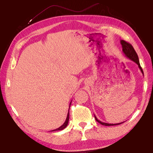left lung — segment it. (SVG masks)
Here are the masks:
<instances>
[{"label":"left lung","mask_w":153,"mask_h":153,"mask_svg":"<svg viewBox=\"0 0 153 153\" xmlns=\"http://www.w3.org/2000/svg\"><path fill=\"white\" fill-rule=\"evenodd\" d=\"M121 44L122 45V47H123V52L124 53V54L125 55V56H126L127 58H128L129 59H130L131 61L135 62L139 68V69H140V71L142 72V73L143 74V72L142 69L140 66V64L139 62V59H138V55L137 53H136L135 49L133 48V47H132V45L131 44H129L128 43H127L126 41H125L124 40H121ZM94 117L96 121L97 122H98L99 123H100L101 124L103 125V126H115V125H118L120 124H122L124 122L122 123H116V124H110V123H103V122H101L100 120H98V119L96 118V117L94 115Z\"/></svg>","instance_id":"8db88e82"}]
</instances>
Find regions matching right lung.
Returning <instances> with one entry per match:
<instances>
[{
  "mask_svg": "<svg viewBox=\"0 0 153 153\" xmlns=\"http://www.w3.org/2000/svg\"><path fill=\"white\" fill-rule=\"evenodd\" d=\"M71 101L70 104H69V107H70V105H71ZM69 111H68V115H67V117H66V119L65 122H64V123L62 125V126H60L59 128L55 129H53V130H52L51 131H59V130H62V129H64V128H66V126H68V121H69Z\"/></svg>",
  "mask_w": 153,
  "mask_h": 153,
  "instance_id": "obj_1",
  "label": "right lung"
}]
</instances>
